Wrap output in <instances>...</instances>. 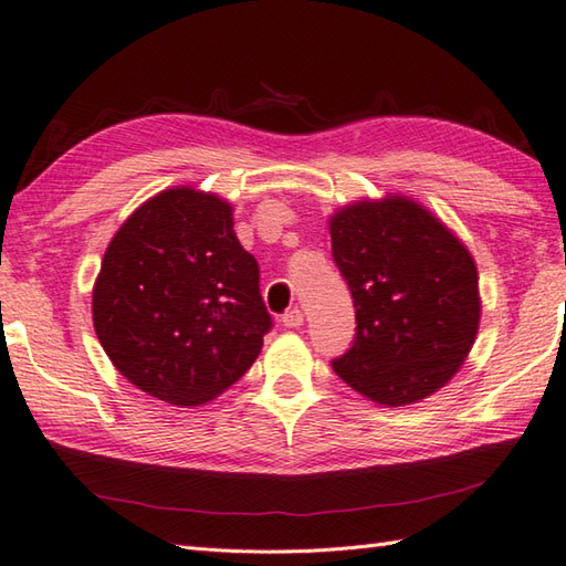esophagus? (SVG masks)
<instances>
[{
  "label": "esophagus",
  "instance_id": "obj_1",
  "mask_svg": "<svg viewBox=\"0 0 566 566\" xmlns=\"http://www.w3.org/2000/svg\"><path fill=\"white\" fill-rule=\"evenodd\" d=\"M282 324H284L286 328H300V326L304 324V314H302V310H296V306H294V310L286 312V314L282 316Z\"/></svg>",
  "mask_w": 566,
  "mask_h": 566
}]
</instances>
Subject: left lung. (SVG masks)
Returning <instances> with one entry per match:
<instances>
[{"label":"left lung","mask_w":566,"mask_h":566,"mask_svg":"<svg viewBox=\"0 0 566 566\" xmlns=\"http://www.w3.org/2000/svg\"><path fill=\"white\" fill-rule=\"evenodd\" d=\"M332 254L356 306L338 378L384 406L436 394L480 326L478 266L443 222L400 195L346 205L328 220Z\"/></svg>","instance_id":"1"}]
</instances>
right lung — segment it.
Wrapping results in <instances>:
<instances>
[{"instance_id": "right-lung-1", "label": "right lung", "mask_w": 566, "mask_h": 566, "mask_svg": "<svg viewBox=\"0 0 566 566\" xmlns=\"http://www.w3.org/2000/svg\"><path fill=\"white\" fill-rule=\"evenodd\" d=\"M232 208L192 188L163 190L120 224L94 284V328L133 386L172 406L208 403L260 356L272 328L260 264Z\"/></svg>"}]
</instances>
